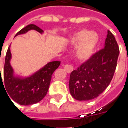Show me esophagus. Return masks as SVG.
<instances>
[{"instance_id":"esophagus-1","label":"esophagus","mask_w":128,"mask_h":128,"mask_svg":"<svg viewBox=\"0 0 128 128\" xmlns=\"http://www.w3.org/2000/svg\"><path fill=\"white\" fill-rule=\"evenodd\" d=\"M64 69L66 70V71L67 72H71L73 70V66H72V64H66L64 65Z\"/></svg>"}]
</instances>
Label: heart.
<instances>
[{
  "label": "heart",
  "instance_id": "obj_1",
  "mask_svg": "<svg viewBox=\"0 0 128 128\" xmlns=\"http://www.w3.org/2000/svg\"><path fill=\"white\" fill-rule=\"evenodd\" d=\"M98 36L94 33L88 30H82L75 34L71 40L74 46H78L76 51V56L80 60H86L91 56L96 43Z\"/></svg>",
  "mask_w": 128,
  "mask_h": 128
}]
</instances>
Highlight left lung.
I'll list each match as a JSON object with an SVG mask.
<instances>
[{"label": "left lung", "instance_id": "left-lung-1", "mask_svg": "<svg viewBox=\"0 0 128 128\" xmlns=\"http://www.w3.org/2000/svg\"><path fill=\"white\" fill-rule=\"evenodd\" d=\"M118 55V44L108 30L104 48L70 73L69 89L72 97L78 101H88L102 94L112 79Z\"/></svg>", "mask_w": 128, "mask_h": 128}]
</instances>
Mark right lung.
<instances>
[{"mask_svg":"<svg viewBox=\"0 0 128 128\" xmlns=\"http://www.w3.org/2000/svg\"><path fill=\"white\" fill-rule=\"evenodd\" d=\"M32 29L36 30L40 34L43 32V30L40 27L32 24L21 29L16 34L15 36L20 34H25ZM11 58L12 54L10 46L5 56L3 69V83L1 74L0 78V82L2 84H4L3 86H4V88H5L7 94H8L7 95L10 96L18 104L24 106L34 104L40 102L47 93L52 75L59 67L60 62L53 61L48 62L32 76L26 78H20L14 76V70L10 65Z\"/></svg>","mask_w":128,"mask_h":128,"instance_id":"right-lung-1","label":"right lung"}]
</instances>
